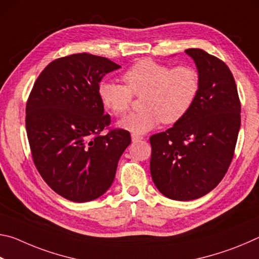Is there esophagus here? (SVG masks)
Returning <instances> with one entry per match:
<instances>
[{"mask_svg": "<svg viewBox=\"0 0 259 259\" xmlns=\"http://www.w3.org/2000/svg\"><path fill=\"white\" fill-rule=\"evenodd\" d=\"M131 139H133V142H138V140H142V139H144V137H143V136H139V135L133 134V135H131Z\"/></svg>", "mask_w": 259, "mask_h": 259, "instance_id": "obj_1", "label": "esophagus"}]
</instances>
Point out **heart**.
I'll list each match as a JSON object with an SVG mask.
<instances>
[{
    "instance_id": "obj_1",
    "label": "heart",
    "mask_w": 259,
    "mask_h": 259,
    "mask_svg": "<svg viewBox=\"0 0 259 259\" xmlns=\"http://www.w3.org/2000/svg\"><path fill=\"white\" fill-rule=\"evenodd\" d=\"M124 85L103 81L98 97L114 116H123L133 106L134 97H142L140 112L126 116L120 125L134 134H146L161 122L175 124L190 112L200 90L198 71L190 65H170L142 59L122 75Z\"/></svg>"
}]
</instances>
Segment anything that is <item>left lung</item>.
Instances as JSON below:
<instances>
[{
  "label": "left lung",
  "mask_w": 259,
  "mask_h": 259,
  "mask_svg": "<svg viewBox=\"0 0 259 259\" xmlns=\"http://www.w3.org/2000/svg\"><path fill=\"white\" fill-rule=\"evenodd\" d=\"M200 76L190 112L172 128L151 136V175L162 194L199 199L216 187L230 168L241 125V103L233 74L202 49H187Z\"/></svg>",
  "instance_id": "1"
}]
</instances>
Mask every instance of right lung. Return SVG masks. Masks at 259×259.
Listing matches in <instances>:
<instances>
[{
	"instance_id": "obj_1",
	"label": "right lung",
	"mask_w": 259,
	"mask_h": 259,
	"mask_svg": "<svg viewBox=\"0 0 259 259\" xmlns=\"http://www.w3.org/2000/svg\"><path fill=\"white\" fill-rule=\"evenodd\" d=\"M120 67L87 52L61 57L41 72L26 103L34 164L52 190L73 202L95 200L111 187L131 143L129 131L109 126L98 97L103 76Z\"/></svg>"
}]
</instances>
